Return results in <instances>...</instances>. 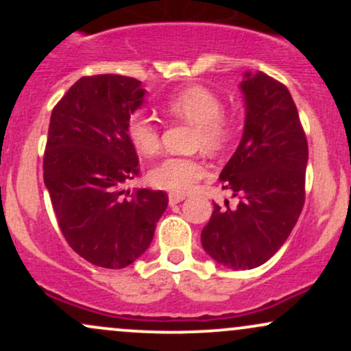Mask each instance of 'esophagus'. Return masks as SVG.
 I'll list each match as a JSON object with an SVG mask.
<instances>
[{
	"mask_svg": "<svg viewBox=\"0 0 351 351\" xmlns=\"http://www.w3.org/2000/svg\"><path fill=\"white\" fill-rule=\"evenodd\" d=\"M186 198V195H183V193H170L168 195V203H170V206H175V204H178Z\"/></svg>",
	"mask_w": 351,
	"mask_h": 351,
	"instance_id": "1",
	"label": "esophagus"
}]
</instances>
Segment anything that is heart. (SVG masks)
I'll return each mask as SVG.
<instances>
[{
	"label": "heart",
	"instance_id": "1",
	"mask_svg": "<svg viewBox=\"0 0 351 351\" xmlns=\"http://www.w3.org/2000/svg\"><path fill=\"white\" fill-rule=\"evenodd\" d=\"M163 108L173 119L195 125V145L208 152L223 150L236 135V117L224 110L223 99L208 87L183 88L165 100ZM125 132L142 155L160 150V128L145 112L128 115ZM206 173V163L198 156H167L148 171V183L170 193H188Z\"/></svg>",
	"mask_w": 351,
	"mask_h": 351
}]
</instances>
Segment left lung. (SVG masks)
Wrapping results in <instances>:
<instances>
[{
    "instance_id": "8db88e82",
    "label": "left lung",
    "mask_w": 351,
    "mask_h": 351,
    "mask_svg": "<svg viewBox=\"0 0 351 351\" xmlns=\"http://www.w3.org/2000/svg\"><path fill=\"white\" fill-rule=\"evenodd\" d=\"M244 134L221 171L237 206L215 203L201 243L216 263L254 269L267 263L291 236L305 203L308 145L299 112L279 80L245 72Z\"/></svg>"
}]
</instances>
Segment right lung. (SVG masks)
Returning a JSON list of instances; mask_svg holds the SVG:
<instances>
[{
	"label": "right lung",
	"mask_w": 351,
	"mask_h": 351,
	"mask_svg": "<svg viewBox=\"0 0 351 351\" xmlns=\"http://www.w3.org/2000/svg\"><path fill=\"white\" fill-rule=\"evenodd\" d=\"M140 80L117 74L80 77L52 108L44 184L67 244L87 263L123 269L150 245L168 195L122 189L138 175L125 132L143 104Z\"/></svg>",
	"instance_id": "add662e5"
}]
</instances>
